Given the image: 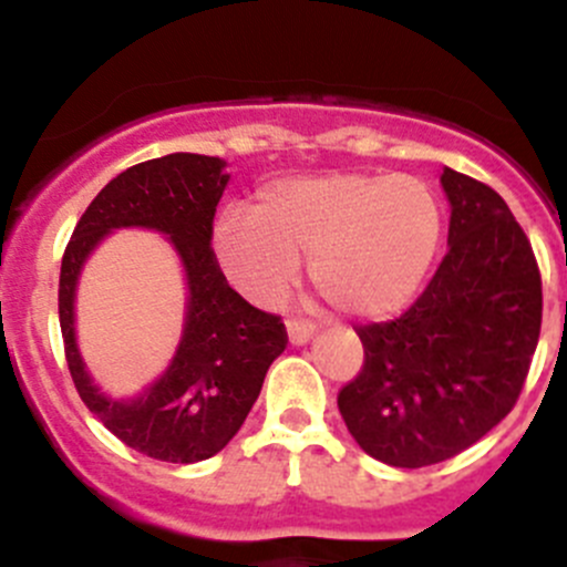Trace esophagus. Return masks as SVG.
<instances>
[{
	"instance_id": "34e87169",
	"label": "esophagus",
	"mask_w": 567,
	"mask_h": 567,
	"mask_svg": "<svg viewBox=\"0 0 567 567\" xmlns=\"http://www.w3.org/2000/svg\"><path fill=\"white\" fill-rule=\"evenodd\" d=\"M316 334V326L301 323V320H288V340L290 346H307Z\"/></svg>"
}]
</instances>
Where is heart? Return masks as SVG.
I'll return each mask as SVG.
<instances>
[{"label":"heart","mask_w":567,"mask_h":567,"mask_svg":"<svg viewBox=\"0 0 567 567\" xmlns=\"http://www.w3.org/2000/svg\"><path fill=\"white\" fill-rule=\"evenodd\" d=\"M442 210L411 175L320 173L277 177L249 214L227 210L210 227L221 277L251 305L271 307L310 255L312 288L359 320L398 316L436 260Z\"/></svg>","instance_id":"obj_1"}]
</instances>
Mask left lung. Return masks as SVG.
<instances>
[{
    "label": "left lung",
    "mask_w": 567,
    "mask_h": 567,
    "mask_svg": "<svg viewBox=\"0 0 567 567\" xmlns=\"http://www.w3.org/2000/svg\"><path fill=\"white\" fill-rule=\"evenodd\" d=\"M442 188V266L403 316L357 331L364 368L337 398L359 447L400 468L453 458L499 425L540 334V271L505 199L450 167Z\"/></svg>",
    "instance_id": "obj_1"
}]
</instances>
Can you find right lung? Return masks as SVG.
<instances>
[{
    "instance_id": "right-lung-1",
    "label": "right lung",
    "mask_w": 567,
    "mask_h": 567,
    "mask_svg": "<svg viewBox=\"0 0 567 567\" xmlns=\"http://www.w3.org/2000/svg\"><path fill=\"white\" fill-rule=\"evenodd\" d=\"M230 173L225 158L169 153L120 173L73 230L60 268V329L79 398L136 453L197 463L227 447L288 346L277 316L260 312L227 285L210 255V227ZM156 229L187 279L184 329L168 370L131 399L100 390L75 340V290L83 262L114 229Z\"/></svg>"
}]
</instances>
